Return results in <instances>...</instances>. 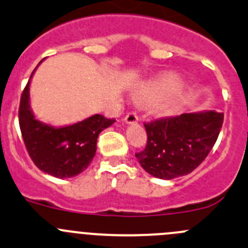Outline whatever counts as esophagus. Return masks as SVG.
<instances>
[{"mask_svg": "<svg viewBox=\"0 0 248 248\" xmlns=\"http://www.w3.org/2000/svg\"><path fill=\"white\" fill-rule=\"evenodd\" d=\"M124 121H126V124H136V122H138V115L134 111L128 112L124 117Z\"/></svg>", "mask_w": 248, "mask_h": 248, "instance_id": "esophagus-1", "label": "esophagus"}]
</instances>
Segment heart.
I'll return each instance as SVG.
<instances>
[{
    "label": "heart",
    "mask_w": 248,
    "mask_h": 248,
    "mask_svg": "<svg viewBox=\"0 0 248 248\" xmlns=\"http://www.w3.org/2000/svg\"><path fill=\"white\" fill-rule=\"evenodd\" d=\"M179 80L173 75H163L157 78L145 81L134 92V98L140 104L153 103L156 115L167 116L179 109L182 94Z\"/></svg>",
    "instance_id": "obj_1"
}]
</instances>
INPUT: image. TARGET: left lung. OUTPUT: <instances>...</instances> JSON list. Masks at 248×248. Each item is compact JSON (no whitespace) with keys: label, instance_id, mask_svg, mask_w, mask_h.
Instances as JSON below:
<instances>
[{"label":"left lung","instance_id":"left-lung-1","mask_svg":"<svg viewBox=\"0 0 248 248\" xmlns=\"http://www.w3.org/2000/svg\"><path fill=\"white\" fill-rule=\"evenodd\" d=\"M224 114L191 112L145 122L146 146L136 154L141 167L156 178L173 179L193 172L217 141Z\"/></svg>","mask_w":248,"mask_h":248}]
</instances>
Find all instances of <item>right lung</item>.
<instances>
[{"mask_svg": "<svg viewBox=\"0 0 248 248\" xmlns=\"http://www.w3.org/2000/svg\"><path fill=\"white\" fill-rule=\"evenodd\" d=\"M30 80L21 93L19 105V126L26 150L45 173L57 178L75 177L88 167L95 155L98 136L111 126L115 119L97 114L60 128L42 124L35 119L29 104Z\"/></svg>", "mask_w": 248, "mask_h": 248, "instance_id": "1", "label": "right lung"}]
</instances>
